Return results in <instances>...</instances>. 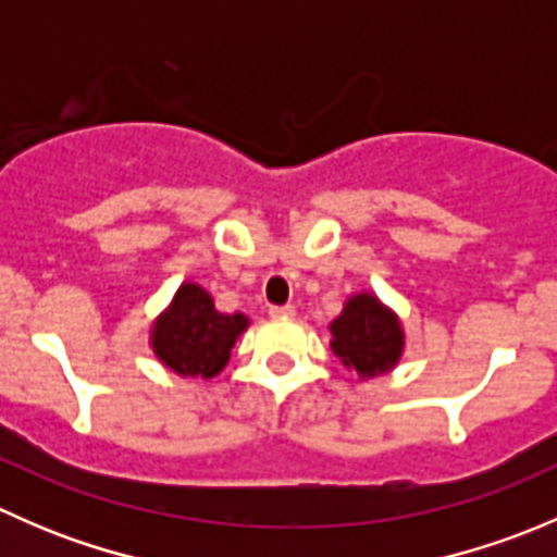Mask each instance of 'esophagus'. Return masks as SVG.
<instances>
[{"label":"esophagus","instance_id":"1","mask_svg":"<svg viewBox=\"0 0 557 557\" xmlns=\"http://www.w3.org/2000/svg\"><path fill=\"white\" fill-rule=\"evenodd\" d=\"M269 314L277 320H290L296 314V310L290 305H283V307H269Z\"/></svg>","mask_w":557,"mask_h":557}]
</instances>
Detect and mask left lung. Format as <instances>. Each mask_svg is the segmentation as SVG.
<instances>
[{
    "label": "left lung",
    "instance_id": "obj_1",
    "mask_svg": "<svg viewBox=\"0 0 557 557\" xmlns=\"http://www.w3.org/2000/svg\"><path fill=\"white\" fill-rule=\"evenodd\" d=\"M331 350L358 377H377L391 372L404 352V329L398 314L387 310L372 294H356L329 325Z\"/></svg>",
    "mask_w": 557,
    "mask_h": 557
}]
</instances>
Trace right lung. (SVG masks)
<instances>
[{
	"instance_id": "1",
	"label": "right lung",
	"mask_w": 557,
	"mask_h": 557,
	"mask_svg": "<svg viewBox=\"0 0 557 557\" xmlns=\"http://www.w3.org/2000/svg\"><path fill=\"white\" fill-rule=\"evenodd\" d=\"M247 325L250 320L243 312H218L201 285L183 283L172 305L156 318L150 345L159 361L180 377L210 380L226 367L234 342Z\"/></svg>"
}]
</instances>
